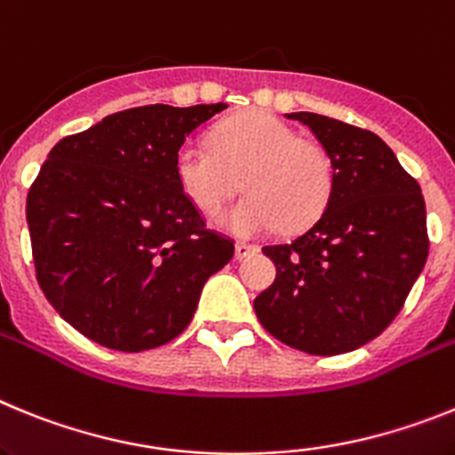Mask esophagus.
Instances as JSON below:
<instances>
[{
  "mask_svg": "<svg viewBox=\"0 0 455 455\" xmlns=\"http://www.w3.org/2000/svg\"><path fill=\"white\" fill-rule=\"evenodd\" d=\"M256 251H259V247H254V244H244V243L235 244V259L238 260L250 259V256H254Z\"/></svg>",
  "mask_w": 455,
  "mask_h": 455,
  "instance_id": "1",
  "label": "esophagus"
}]
</instances>
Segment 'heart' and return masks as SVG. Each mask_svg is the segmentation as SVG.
<instances>
[{"mask_svg":"<svg viewBox=\"0 0 455 455\" xmlns=\"http://www.w3.org/2000/svg\"><path fill=\"white\" fill-rule=\"evenodd\" d=\"M176 176L189 201L215 215L250 192L220 227L251 238L276 227L302 231L325 212L334 169L323 146L299 140L291 125L266 112L228 118L212 132V146L188 140L176 153Z\"/></svg>","mask_w":455,"mask_h":455,"instance_id":"1","label":"heart"}]
</instances>
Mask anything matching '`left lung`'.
<instances>
[{"label": "left lung", "mask_w": 455, "mask_h": 455, "mask_svg": "<svg viewBox=\"0 0 455 455\" xmlns=\"http://www.w3.org/2000/svg\"><path fill=\"white\" fill-rule=\"evenodd\" d=\"M286 116L321 141L334 185L314 227L263 247L276 276L254 311L272 337L302 353H350L385 331L424 270V196L378 134L321 114Z\"/></svg>", "instance_id": "8db88e82"}]
</instances>
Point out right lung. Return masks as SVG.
Instances as JSON below:
<instances>
[{"instance_id":"1","label":"right lung","mask_w":455,"mask_h":455,"mask_svg":"<svg viewBox=\"0 0 455 455\" xmlns=\"http://www.w3.org/2000/svg\"><path fill=\"white\" fill-rule=\"evenodd\" d=\"M222 109H125L47 156L27 195L36 279L91 341L121 353L164 346L233 259V240L205 228L176 176L185 137Z\"/></svg>"}]
</instances>
